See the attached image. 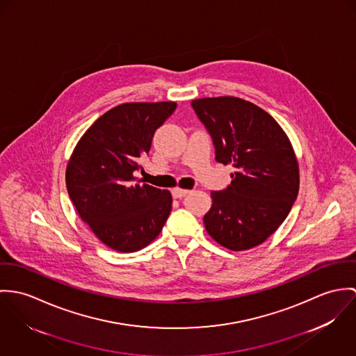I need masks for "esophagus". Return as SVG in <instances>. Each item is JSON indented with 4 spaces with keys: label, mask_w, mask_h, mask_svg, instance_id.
I'll return each mask as SVG.
<instances>
[{
    "label": "esophagus",
    "mask_w": 356,
    "mask_h": 356,
    "mask_svg": "<svg viewBox=\"0 0 356 356\" xmlns=\"http://www.w3.org/2000/svg\"><path fill=\"white\" fill-rule=\"evenodd\" d=\"M188 193H190V190H186V188H179V187H176V188H173V190H172V195H173L175 197H186Z\"/></svg>",
    "instance_id": "obj_1"
}]
</instances>
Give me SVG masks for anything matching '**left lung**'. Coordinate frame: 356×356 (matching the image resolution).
Instances as JSON below:
<instances>
[{"mask_svg": "<svg viewBox=\"0 0 356 356\" xmlns=\"http://www.w3.org/2000/svg\"><path fill=\"white\" fill-rule=\"evenodd\" d=\"M191 105L213 138L216 159L235 166L231 186L211 193L204 228L232 251L259 245L284 222L299 193L291 140L268 112L241 98H199Z\"/></svg>", "mask_w": 356, "mask_h": 356, "instance_id": "8db88e82", "label": "left lung"}]
</instances>
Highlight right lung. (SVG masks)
<instances>
[{
    "label": "right lung",
    "instance_id": "right-lung-1",
    "mask_svg": "<svg viewBox=\"0 0 356 356\" xmlns=\"http://www.w3.org/2000/svg\"><path fill=\"white\" fill-rule=\"evenodd\" d=\"M176 106L170 101L115 106L83 134L68 161L67 190L80 218L115 251L145 248L170 214V193L140 184L134 172Z\"/></svg>",
    "mask_w": 356,
    "mask_h": 356
}]
</instances>
